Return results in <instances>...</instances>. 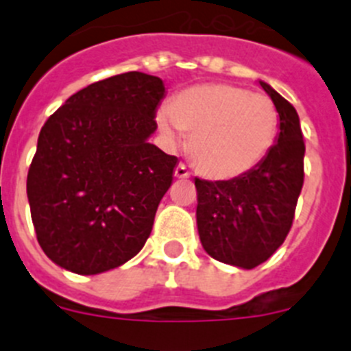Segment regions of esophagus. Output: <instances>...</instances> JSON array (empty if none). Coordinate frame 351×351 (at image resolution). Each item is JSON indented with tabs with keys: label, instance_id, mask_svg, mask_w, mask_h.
I'll list each match as a JSON object with an SVG mask.
<instances>
[{
	"label": "esophagus",
	"instance_id": "esophagus-1",
	"mask_svg": "<svg viewBox=\"0 0 351 351\" xmlns=\"http://www.w3.org/2000/svg\"><path fill=\"white\" fill-rule=\"evenodd\" d=\"M176 178H179V179H188L190 178V170L186 169V165L184 163H179L178 167H176Z\"/></svg>",
	"mask_w": 351,
	"mask_h": 351
}]
</instances>
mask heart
Returning a JSON list of instances; mask_svg holds the SVG:
<instances>
[{
	"label": "heart",
	"mask_w": 351,
	"mask_h": 351,
	"mask_svg": "<svg viewBox=\"0 0 351 351\" xmlns=\"http://www.w3.org/2000/svg\"><path fill=\"white\" fill-rule=\"evenodd\" d=\"M169 135L190 133V154L198 170L232 179L255 169L272 149L280 128L274 101L235 84L209 82L182 89L158 112Z\"/></svg>",
	"instance_id": "heart-1"
}]
</instances>
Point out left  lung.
<instances>
[{
    "label": "left lung",
    "mask_w": 351,
    "mask_h": 351,
    "mask_svg": "<svg viewBox=\"0 0 351 351\" xmlns=\"http://www.w3.org/2000/svg\"><path fill=\"white\" fill-rule=\"evenodd\" d=\"M280 114V135L255 169L228 181L195 178L197 225L204 250L218 262L253 269L285 243L304 184L299 116L290 101L265 82Z\"/></svg>",
    "instance_id": "obj_1"
}]
</instances>
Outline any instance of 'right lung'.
<instances>
[{
	"instance_id": "obj_1",
	"label": "right lung",
	"mask_w": 351,
	"mask_h": 351,
	"mask_svg": "<svg viewBox=\"0 0 351 351\" xmlns=\"http://www.w3.org/2000/svg\"><path fill=\"white\" fill-rule=\"evenodd\" d=\"M163 96L160 77L126 71L71 95L42 126L27 200L60 267L100 274L144 247L178 165L147 141Z\"/></svg>"
}]
</instances>
